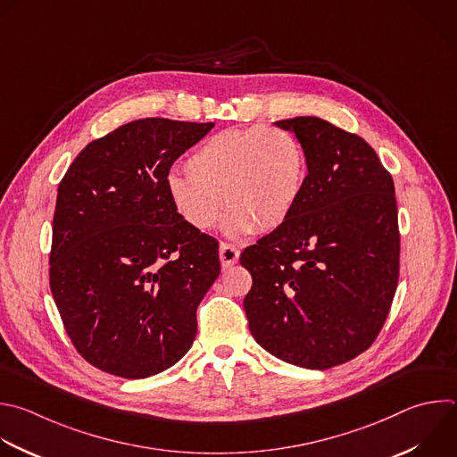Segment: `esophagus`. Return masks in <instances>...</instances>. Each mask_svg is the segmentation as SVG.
<instances>
[{
    "label": "esophagus",
    "mask_w": 457,
    "mask_h": 457,
    "mask_svg": "<svg viewBox=\"0 0 457 457\" xmlns=\"http://www.w3.org/2000/svg\"><path fill=\"white\" fill-rule=\"evenodd\" d=\"M238 254H240L238 249L235 245H231V244L222 242L220 247H219V258H220L222 267H229V265L237 263L238 262Z\"/></svg>",
    "instance_id": "esophagus-1"
}]
</instances>
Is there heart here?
<instances>
[{
  "label": "heart",
  "mask_w": 457,
  "mask_h": 457,
  "mask_svg": "<svg viewBox=\"0 0 457 457\" xmlns=\"http://www.w3.org/2000/svg\"><path fill=\"white\" fill-rule=\"evenodd\" d=\"M307 170L305 148L290 130L253 125L208 137L188 158V176L170 174L165 190L179 219L197 231H210L226 204V233L242 237L290 219Z\"/></svg>",
  "instance_id": "1"
}]
</instances>
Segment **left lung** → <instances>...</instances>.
Wrapping results in <instances>:
<instances>
[{"mask_svg": "<svg viewBox=\"0 0 457 457\" xmlns=\"http://www.w3.org/2000/svg\"><path fill=\"white\" fill-rule=\"evenodd\" d=\"M307 154L290 219L240 254L253 287L244 311L254 341L283 362L328 370L366 352L398 283L395 185L357 134L316 116L276 121Z\"/></svg>", "mask_w": 457, "mask_h": 457, "instance_id": "obj_1", "label": "left lung"}]
</instances>
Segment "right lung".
I'll return each instance as SVG.
<instances>
[{"instance_id":"1","label":"right lung","mask_w":457,"mask_h":457,"mask_svg":"<svg viewBox=\"0 0 457 457\" xmlns=\"http://www.w3.org/2000/svg\"><path fill=\"white\" fill-rule=\"evenodd\" d=\"M213 125L125 123L82 148L59 185L50 288L73 346L105 373L158 375L194 345L219 242L179 219L165 179Z\"/></svg>"}]
</instances>
